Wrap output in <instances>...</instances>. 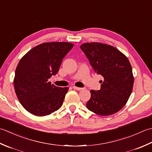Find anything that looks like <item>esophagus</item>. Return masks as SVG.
I'll return each instance as SVG.
<instances>
[{"mask_svg": "<svg viewBox=\"0 0 152 152\" xmlns=\"http://www.w3.org/2000/svg\"><path fill=\"white\" fill-rule=\"evenodd\" d=\"M73 89H75V90H76V91H82V90H83L84 88H80V87H77V86H73Z\"/></svg>", "mask_w": 152, "mask_h": 152, "instance_id": "34e87169", "label": "esophagus"}]
</instances>
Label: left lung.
I'll list each match as a JSON object with an SVG mask.
<instances>
[{
  "label": "left lung",
  "mask_w": 152,
  "mask_h": 152,
  "mask_svg": "<svg viewBox=\"0 0 152 152\" xmlns=\"http://www.w3.org/2000/svg\"><path fill=\"white\" fill-rule=\"evenodd\" d=\"M80 48L95 72L104 77V81L100 80V90L91 91L86 107L100 115L117 112L125 106L134 84L128 58L116 48L100 42L84 43Z\"/></svg>",
  "instance_id": "obj_1"
}]
</instances>
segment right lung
Wrapping results in <instances>:
<instances>
[{"label": "right lung", "mask_w": 152, "mask_h": 152, "mask_svg": "<svg viewBox=\"0 0 152 152\" xmlns=\"http://www.w3.org/2000/svg\"><path fill=\"white\" fill-rule=\"evenodd\" d=\"M70 42H45L21 58L15 72V94L27 111L45 116L60 109L68 87L52 85L48 79L59 71L63 58L73 48Z\"/></svg>", "instance_id": "right-lung-1"}]
</instances>
